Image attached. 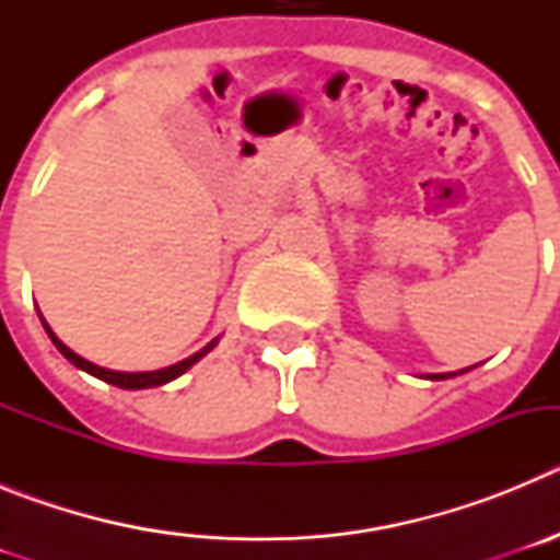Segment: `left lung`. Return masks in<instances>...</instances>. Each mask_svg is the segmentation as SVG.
Returning a JSON list of instances; mask_svg holds the SVG:
<instances>
[{
  "mask_svg": "<svg viewBox=\"0 0 560 560\" xmlns=\"http://www.w3.org/2000/svg\"><path fill=\"white\" fill-rule=\"evenodd\" d=\"M429 378H432V381H440V378H448V375H446V373H438V375H429Z\"/></svg>",
  "mask_w": 560,
  "mask_h": 560,
  "instance_id": "left-lung-1",
  "label": "left lung"
}]
</instances>
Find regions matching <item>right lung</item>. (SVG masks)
<instances>
[{
	"label": "right lung",
	"instance_id": "1",
	"mask_svg": "<svg viewBox=\"0 0 560 560\" xmlns=\"http://www.w3.org/2000/svg\"><path fill=\"white\" fill-rule=\"evenodd\" d=\"M38 316H42V314H38ZM42 325H44V330H47V334H49V339H52V345H56V348L61 350L63 359L72 361V364H75V368L86 370L89 375H95V378H101V381H106V384H114V387H122V389H148V387H162V384H167V381L179 378L182 373H187V370H190L192 364H196V361H199V359H205V355L210 353L212 348H215V341H219V339H212L210 345H207V348H201V350H199V353H192L190 359L179 361V364H171V368L151 370V373H120V370L97 368V364H92V361H86V359H83V355L72 353V350H69L67 345H63V341L58 339L56 334H52V328H49L47 319H44V316H42Z\"/></svg>",
	"mask_w": 560,
	"mask_h": 560
}]
</instances>
